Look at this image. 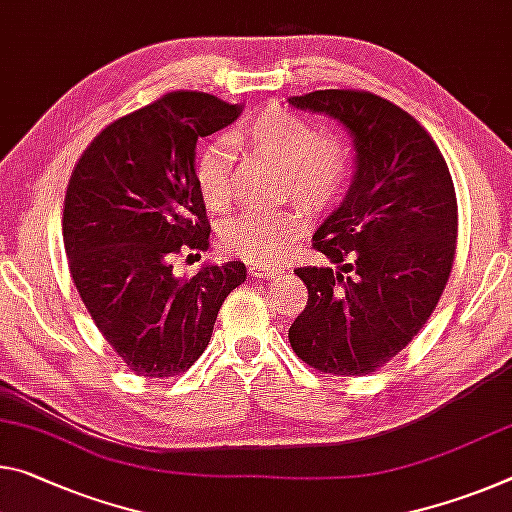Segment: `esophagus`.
<instances>
[{
    "label": "esophagus",
    "mask_w": 512,
    "mask_h": 512,
    "mask_svg": "<svg viewBox=\"0 0 512 512\" xmlns=\"http://www.w3.org/2000/svg\"><path fill=\"white\" fill-rule=\"evenodd\" d=\"M285 273V266H271V264H253L250 266V275L257 280H269L275 278V275Z\"/></svg>",
    "instance_id": "34e87169"
}]
</instances>
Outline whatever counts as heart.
<instances>
[{
  "label": "heart",
  "mask_w": 512,
  "mask_h": 512,
  "mask_svg": "<svg viewBox=\"0 0 512 512\" xmlns=\"http://www.w3.org/2000/svg\"><path fill=\"white\" fill-rule=\"evenodd\" d=\"M225 143H214L200 154L196 182L209 209L225 207L230 198V161L234 152H250L282 168V193L296 198L307 209H323L344 191L351 154L335 134L319 129L300 113L269 107L255 113ZM307 218L298 207L282 212H246L232 218L221 234L227 253L250 262H275L303 237Z\"/></svg>",
  "instance_id": "obj_1"
}]
</instances>
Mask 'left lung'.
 I'll return each instance as SVG.
<instances>
[{"instance_id":"obj_1","label":"left lung","mask_w":512,"mask_h":512,"mask_svg":"<svg viewBox=\"0 0 512 512\" xmlns=\"http://www.w3.org/2000/svg\"><path fill=\"white\" fill-rule=\"evenodd\" d=\"M289 104L339 120L355 145L353 182L312 243L339 269L294 271L310 296L289 342L316 371L364 376L399 355L437 307L456 257V189L431 134L389 100L332 88Z\"/></svg>"}]
</instances>
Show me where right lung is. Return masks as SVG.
<instances>
[{"label":"right lung","mask_w":512,"mask_h":512,"mask_svg":"<svg viewBox=\"0 0 512 512\" xmlns=\"http://www.w3.org/2000/svg\"><path fill=\"white\" fill-rule=\"evenodd\" d=\"M241 104L175 91L95 136L66 191L63 243L72 282L97 330L143 378L180 376L212 339L246 266H202L177 278L182 250L209 248L196 143L232 125Z\"/></svg>","instance_id":"right-lung-1"}]
</instances>
